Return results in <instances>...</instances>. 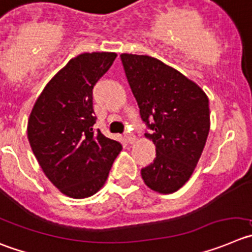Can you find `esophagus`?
<instances>
[{
    "label": "esophagus",
    "mask_w": 252,
    "mask_h": 252,
    "mask_svg": "<svg viewBox=\"0 0 252 252\" xmlns=\"http://www.w3.org/2000/svg\"><path fill=\"white\" fill-rule=\"evenodd\" d=\"M126 139L129 144H134L135 143V135L133 133H126Z\"/></svg>",
    "instance_id": "esophagus-1"
}]
</instances>
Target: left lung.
Listing matches in <instances>:
<instances>
[{"mask_svg": "<svg viewBox=\"0 0 252 252\" xmlns=\"http://www.w3.org/2000/svg\"><path fill=\"white\" fill-rule=\"evenodd\" d=\"M126 76L155 145L154 163L142 169L145 185L159 194L175 192L190 179L210 130L205 92L157 58L122 53Z\"/></svg>", "mask_w": 252, "mask_h": 252, "instance_id": "left-lung-1", "label": "left lung"}]
</instances>
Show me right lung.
Wrapping results in <instances>:
<instances>
[{
    "instance_id": "1",
    "label": "right lung",
    "mask_w": 252,
    "mask_h": 252,
    "mask_svg": "<svg viewBox=\"0 0 252 252\" xmlns=\"http://www.w3.org/2000/svg\"><path fill=\"white\" fill-rule=\"evenodd\" d=\"M114 52L82 53L47 83L31 110L27 135L44 175L73 199L94 195L107 182L121 143L94 131L93 87Z\"/></svg>"
}]
</instances>
